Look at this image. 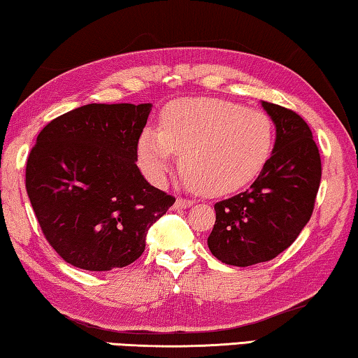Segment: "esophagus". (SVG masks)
<instances>
[{"mask_svg":"<svg viewBox=\"0 0 358 358\" xmlns=\"http://www.w3.org/2000/svg\"><path fill=\"white\" fill-rule=\"evenodd\" d=\"M194 206V200H187V198H178L176 200V208H180V210H185V208H190Z\"/></svg>","mask_w":358,"mask_h":358,"instance_id":"1","label":"esophagus"}]
</instances>
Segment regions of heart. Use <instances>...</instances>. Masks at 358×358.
Segmentation results:
<instances>
[{"mask_svg":"<svg viewBox=\"0 0 358 358\" xmlns=\"http://www.w3.org/2000/svg\"><path fill=\"white\" fill-rule=\"evenodd\" d=\"M273 145L275 124L262 110L225 99H180L163 110L160 131H142L137 160L152 182L162 184L179 153L187 180L201 194L221 196L255 180Z\"/></svg>","mask_w":358,"mask_h":358,"instance_id":"heart-1","label":"heart"}]
</instances>
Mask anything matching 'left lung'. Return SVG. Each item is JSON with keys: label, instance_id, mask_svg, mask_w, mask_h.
I'll use <instances>...</instances> for the list:
<instances>
[{"label": "left lung", "instance_id": "1", "mask_svg": "<svg viewBox=\"0 0 358 358\" xmlns=\"http://www.w3.org/2000/svg\"><path fill=\"white\" fill-rule=\"evenodd\" d=\"M261 106L275 124L272 155L248 190L214 205L208 236L213 255L236 267L271 261L298 238L322 179L320 153L304 120L271 102Z\"/></svg>", "mask_w": 358, "mask_h": 358}]
</instances>
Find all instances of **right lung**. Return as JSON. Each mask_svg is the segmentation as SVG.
Wrapping results in <instances>:
<instances>
[{
	"label": "right lung",
	"mask_w": 358,
	"mask_h": 358,
	"mask_svg": "<svg viewBox=\"0 0 358 358\" xmlns=\"http://www.w3.org/2000/svg\"><path fill=\"white\" fill-rule=\"evenodd\" d=\"M152 103H87L36 137L25 187L49 245L71 266L106 272L145 250L148 229L176 201L137 168Z\"/></svg>",
	"instance_id": "obj_1"
}]
</instances>
